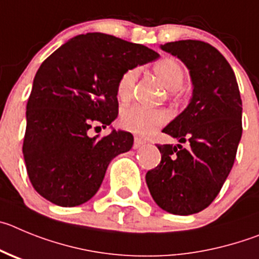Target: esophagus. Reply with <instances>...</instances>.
I'll return each mask as SVG.
<instances>
[{
    "label": "esophagus",
    "instance_id": "34e87169",
    "mask_svg": "<svg viewBox=\"0 0 259 259\" xmlns=\"http://www.w3.org/2000/svg\"><path fill=\"white\" fill-rule=\"evenodd\" d=\"M144 144H146V142L142 141L141 138H135L134 139V144H133V148H134V150H138V148L143 147Z\"/></svg>",
    "mask_w": 259,
    "mask_h": 259
}]
</instances>
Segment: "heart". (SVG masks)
Here are the masks:
<instances>
[{
	"mask_svg": "<svg viewBox=\"0 0 259 259\" xmlns=\"http://www.w3.org/2000/svg\"><path fill=\"white\" fill-rule=\"evenodd\" d=\"M155 72L174 95L185 81V69L178 60L166 58L155 64ZM138 77V68H129L121 74L117 82V97L121 101H127L133 94L135 81ZM169 120V113L165 109L148 108L143 106H130L122 109L120 115V125L122 129L134 134L151 135Z\"/></svg>",
	"mask_w": 259,
	"mask_h": 259,
	"instance_id": "b5f03b06",
	"label": "heart"
}]
</instances>
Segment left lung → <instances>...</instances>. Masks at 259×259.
Returning <instances> with one entry per match:
<instances>
[{
	"label": "left lung",
	"mask_w": 259,
	"mask_h": 259,
	"mask_svg": "<svg viewBox=\"0 0 259 259\" xmlns=\"http://www.w3.org/2000/svg\"><path fill=\"white\" fill-rule=\"evenodd\" d=\"M161 49L185 63L193 90L187 108L162 130L179 144H158L161 161L147 171L146 182L162 210L190 215L213 202L231 171L243 104L234 71L215 48L182 39Z\"/></svg>",
	"instance_id": "obj_1"
}]
</instances>
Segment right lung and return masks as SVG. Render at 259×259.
Wrapping results in <instances>:
<instances>
[{
  "label": "right lung",
  "instance_id": "add662e5",
  "mask_svg": "<svg viewBox=\"0 0 259 259\" xmlns=\"http://www.w3.org/2000/svg\"><path fill=\"white\" fill-rule=\"evenodd\" d=\"M157 58L146 46L94 32L71 38L41 64L23 142L28 177L41 196L59 206H77L98 192L109 162L127 152L134 138L115 129L92 138L89 130L117 117L121 74Z\"/></svg>",
  "mask_w": 259,
  "mask_h": 259
}]
</instances>
